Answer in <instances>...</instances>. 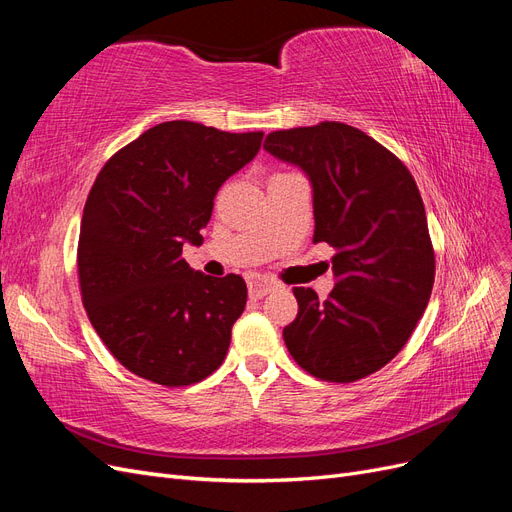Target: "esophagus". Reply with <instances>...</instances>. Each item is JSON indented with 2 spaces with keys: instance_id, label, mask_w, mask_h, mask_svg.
I'll list each match as a JSON object with an SVG mask.
<instances>
[{
  "instance_id": "34e87169",
  "label": "esophagus",
  "mask_w": 512,
  "mask_h": 512,
  "mask_svg": "<svg viewBox=\"0 0 512 512\" xmlns=\"http://www.w3.org/2000/svg\"><path fill=\"white\" fill-rule=\"evenodd\" d=\"M275 288H277L275 282L265 280V277H254V280L250 282V297L252 299H262V297H267L269 292H273Z\"/></svg>"
}]
</instances>
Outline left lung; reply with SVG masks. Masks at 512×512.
Returning <instances> with one entry per match:
<instances>
[{
    "label": "left lung",
    "instance_id": "left-lung-1",
    "mask_svg": "<svg viewBox=\"0 0 512 512\" xmlns=\"http://www.w3.org/2000/svg\"><path fill=\"white\" fill-rule=\"evenodd\" d=\"M265 149L312 185L314 243H329L335 288L320 301L294 288L284 329L292 359L329 382H354L406 346L431 297L436 258L410 170L365 132L339 121L271 132Z\"/></svg>",
    "mask_w": 512,
    "mask_h": 512
}]
</instances>
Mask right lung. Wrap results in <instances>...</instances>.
Segmentation results:
<instances>
[{
  "label": "right lung",
  "instance_id": "right-lung-1",
  "mask_svg": "<svg viewBox=\"0 0 512 512\" xmlns=\"http://www.w3.org/2000/svg\"><path fill=\"white\" fill-rule=\"evenodd\" d=\"M262 132L194 121L149 128L104 164L81 220L83 305L115 359L164 386L205 380L243 314V277H211L181 258L200 245L222 183L250 164Z\"/></svg>",
  "mask_w": 512,
  "mask_h": 512
}]
</instances>
